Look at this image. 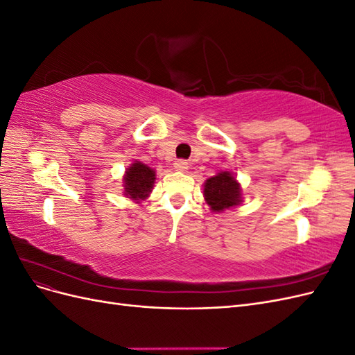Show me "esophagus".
<instances>
[{
    "mask_svg": "<svg viewBox=\"0 0 355 355\" xmlns=\"http://www.w3.org/2000/svg\"><path fill=\"white\" fill-rule=\"evenodd\" d=\"M173 167H175V170H178V171H187V170H188V163H187L185 159H178V161H175Z\"/></svg>",
    "mask_w": 355,
    "mask_h": 355,
    "instance_id": "34e87169",
    "label": "esophagus"
}]
</instances>
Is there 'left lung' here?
I'll list each match as a JSON object with an SVG mask.
<instances>
[{"instance_id":"left-lung-1","label":"left lung","mask_w":355,"mask_h":355,"mask_svg":"<svg viewBox=\"0 0 355 355\" xmlns=\"http://www.w3.org/2000/svg\"><path fill=\"white\" fill-rule=\"evenodd\" d=\"M204 198L213 211H223L241 202L240 184L231 171H220L204 184Z\"/></svg>"}]
</instances>
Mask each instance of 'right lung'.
Wrapping results in <instances>:
<instances>
[{
    "mask_svg": "<svg viewBox=\"0 0 355 355\" xmlns=\"http://www.w3.org/2000/svg\"><path fill=\"white\" fill-rule=\"evenodd\" d=\"M124 196L135 201L145 200L155 184V171L141 161L135 163L125 170L124 175Z\"/></svg>",
    "mask_w": 355,
    "mask_h": 355,
    "instance_id": "right-lung-1",
    "label": "right lung"
}]
</instances>
